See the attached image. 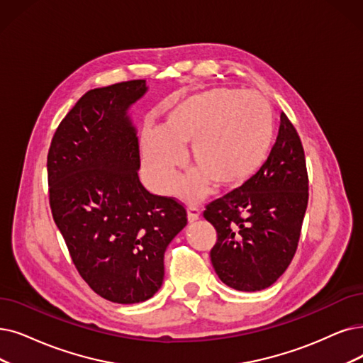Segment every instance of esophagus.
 <instances>
[{
    "instance_id": "obj_1",
    "label": "esophagus",
    "mask_w": 363,
    "mask_h": 363,
    "mask_svg": "<svg viewBox=\"0 0 363 363\" xmlns=\"http://www.w3.org/2000/svg\"><path fill=\"white\" fill-rule=\"evenodd\" d=\"M199 210L196 207H187V220H189V223H194L199 219Z\"/></svg>"
}]
</instances>
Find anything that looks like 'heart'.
I'll return each mask as SVG.
<instances>
[{
	"instance_id": "b5f03b06",
	"label": "heart",
	"mask_w": 363,
	"mask_h": 363,
	"mask_svg": "<svg viewBox=\"0 0 363 363\" xmlns=\"http://www.w3.org/2000/svg\"><path fill=\"white\" fill-rule=\"evenodd\" d=\"M274 135L268 99L256 92L213 88L172 103L164 126H146L140 138L144 174L159 194H168L191 146L196 169L183 179L179 195L199 201L211 183L235 189L264 165Z\"/></svg>"
}]
</instances>
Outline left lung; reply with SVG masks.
I'll return each mask as SVG.
<instances>
[{
    "label": "left lung",
    "mask_w": 363,
    "mask_h": 363,
    "mask_svg": "<svg viewBox=\"0 0 363 363\" xmlns=\"http://www.w3.org/2000/svg\"><path fill=\"white\" fill-rule=\"evenodd\" d=\"M307 204L306 155L295 126L281 113L265 164L204 211L217 230L210 257L219 279L241 292L262 291L277 281L296 252Z\"/></svg>",
    "instance_id": "8db88e82"
}]
</instances>
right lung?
Wrapping results in <instances>:
<instances>
[{
    "instance_id": "obj_1",
    "label": "right lung",
    "mask_w": 363,
    "mask_h": 363,
    "mask_svg": "<svg viewBox=\"0 0 363 363\" xmlns=\"http://www.w3.org/2000/svg\"><path fill=\"white\" fill-rule=\"evenodd\" d=\"M147 91L146 80H131L86 92L48 155L50 208L72 262L95 294L118 303L161 289L165 250L187 223L183 206L150 194L138 177L129 108Z\"/></svg>"
}]
</instances>
